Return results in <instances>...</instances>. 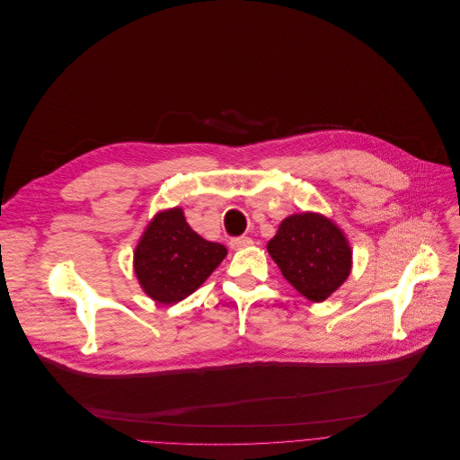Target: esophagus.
<instances>
[{
  "label": "esophagus",
  "mask_w": 460,
  "mask_h": 460,
  "mask_svg": "<svg viewBox=\"0 0 460 460\" xmlns=\"http://www.w3.org/2000/svg\"><path fill=\"white\" fill-rule=\"evenodd\" d=\"M253 244V239L252 237H246V235H241L237 239H232L230 241V248L232 250H243V248H248Z\"/></svg>",
  "instance_id": "esophagus-1"
}]
</instances>
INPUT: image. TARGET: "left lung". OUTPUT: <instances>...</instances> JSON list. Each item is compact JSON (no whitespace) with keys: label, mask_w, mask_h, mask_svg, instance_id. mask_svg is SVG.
Here are the masks:
<instances>
[{"label":"left lung","mask_w":460,"mask_h":460,"mask_svg":"<svg viewBox=\"0 0 460 460\" xmlns=\"http://www.w3.org/2000/svg\"><path fill=\"white\" fill-rule=\"evenodd\" d=\"M266 250L285 279L312 303L326 301L351 271L353 252L346 234L319 212L285 217Z\"/></svg>","instance_id":"obj_1"}]
</instances>
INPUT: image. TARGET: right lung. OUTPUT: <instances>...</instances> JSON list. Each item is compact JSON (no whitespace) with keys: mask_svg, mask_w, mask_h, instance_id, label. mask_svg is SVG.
<instances>
[{"mask_svg":"<svg viewBox=\"0 0 460 460\" xmlns=\"http://www.w3.org/2000/svg\"><path fill=\"white\" fill-rule=\"evenodd\" d=\"M228 250L190 228L181 207L159 210L134 250L141 290L159 305H175L194 294L221 264Z\"/></svg>","mask_w":460,"mask_h":460,"instance_id":"1","label":"right lung"}]
</instances>
